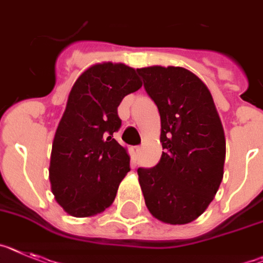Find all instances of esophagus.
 I'll return each instance as SVG.
<instances>
[{
	"instance_id": "34e87169",
	"label": "esophagus",
	"mask_w": 263,
	"mask_h": 263,
	"mask_svg": "<svg viewBox=\"0 0 263 263\" xmlns=\"http://www.w3.org/2000/svg\"><path fill=\"white\" fill-rule=\"evenodd\" d=\"M140 149H141V148L139 147V145H135V147H131L132 157H135V159H136V157H138V155H139V152H140Z\"/></svg>"
}]
</instances>
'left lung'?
<instances>
[{"label": "left lung", "instance_id": "left-lung-1", "mask_svg": "<svg viewBox=\"0 0 263 263\" xmlns=\"http://www.w3.org/2000/svg\"><path fill=\"white\" fill-rule=\"evenodd\" d=\"M161 119L163 155L154 168H139L145 205L171 225L195 221L209 206L223 177L227 143L211 91L184 67L138 68Z\"/></svg>", "mask_w": 263, "mask_h": 263}]
</instances>
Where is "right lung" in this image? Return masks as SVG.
<instances>
[{
    "instance_id": "add662e5",
    "label": "right lung",
    "mask_w": 263,
    "mask_h": 263,
    "mask_svg": "<svg viewBox=\"0 0 263 263\" xmlns=\"http://www.w3.org/2000/svg\"><path fill=\"white\" fill-rule=\"evenodd\" d=\"M138 70L103 62L79 75L58 124L49 177L57 202L74 217L104 212L129 172V155L114 139L123 98L141 87Z\"/></svg>"
}]
</instances>
